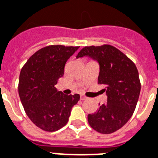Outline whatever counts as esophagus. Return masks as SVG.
<instances>
[{
    "mask_svg": "<svg viewBox=\"0 0 158 158\" xmlns=\"http://www.w3.org/2000/svg\"><path fill=\"white\" fill-rule=\"evenodd\" d=\"M80 99H81L82 100H85L87 99V97L85 96V95H84V94H81V95H80Z\"/></svg>",
    "mask_w": 158,
    "mask_h": 158,
    "instance_id": "34e87169",
    "label": "esophagus"
}]
</instances>
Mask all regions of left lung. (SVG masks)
<instances>
[{
    "instance_id": "8db88e82",
    "label": "left lung",
    "mask_w": 158,
    "mask_h": 158,
    "mask_svg": "<svg viewBox=\"0 0 158 158\" xmlns=\"http://www.w3.org/2000/svg\"><path fill=\"white\" fill-rule=\"evenodd\" d=\"M83 57L98 62V83L106 85L107 95V103L88 115L89 124L102 134L115 132L129 121L135 110L141 91L138 70L129 58L110 45L85 47L76 56Z\"/></svg>"
}]
</instances>
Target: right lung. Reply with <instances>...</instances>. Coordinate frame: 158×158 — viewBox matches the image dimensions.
<instances>
[{"mask_svg":"<svg viewBox=\"0 0 158 158\" xmlns=\"http://www.w3.org/2000/svg\"><path fill=\"white\" fill-rule=\"evenodd\" d=\"M79 47L51 45L30 57L19 77L18 93L26 114L43 131H55L69 121L79 94H64L55 85L63 77L68 59Z\"/></svg>","mask_w":158,"mask_h":158,"instance_id":"right-lung-1","label":"right lung"}]
</instances>
